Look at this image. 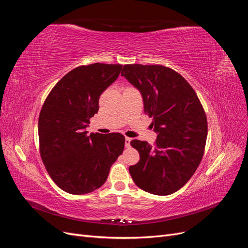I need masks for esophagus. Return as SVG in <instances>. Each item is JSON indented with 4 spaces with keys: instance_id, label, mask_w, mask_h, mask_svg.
I'll list each match as a JSON object with an SVG mask.
<instances>
[{
    "instance_id": "obj_1",
    "label": "esophagus",
    "mask_w": 248,
    "mask_h": 248,
    "mask_svg": "<svg viewBox=\"0 0 248 248\" xmlns=\"http://www.w3.org/2000/svg\"><path fill=\"white\" fill-rule=\"evenodd\" d=\"M130 141H131L130 138H125V147L126 148H129L130 147Z\"/></svg>"
}]
</instances>
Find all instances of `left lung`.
I'll list each match as a JSON object with an SVG mask.
<instances>
[{
    "mask_svg": "<svg viewBox=\"0 0 248 248\" xmlns=\"http://www.w3.org/2000/svg\"><path fill=\"white\" fill-rule=\"evenodd\" d=\"M121 76L140 90L145 114L157 132L153 146L130 141L140 153V161L129 167L133 182L157 196L174 193L188 182L204 155L205 110L192 87L169 67L127 64Z\"/></svg>",
    "mask_w": 248,
    "mask_h": 248,
    "instance_id": "left-lung-1",
    "label": "left lung"
}]
</instances>
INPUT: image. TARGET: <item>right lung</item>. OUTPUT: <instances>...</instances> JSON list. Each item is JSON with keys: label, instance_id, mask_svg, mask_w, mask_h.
<instances>
[{"label": "right lung", "instance_id": "right-lung-1", "mask_svg": "<svg viewBox=\"0 0 248 248\" xmlns=\"http://www.w3.org/2000/svg\"><path fill=\"white\" fill-rule=\"evenodd\" d=\"M122 65L78 66L60 79L44 101L38 120L39 151L48 175L71 194L91 192L107 181L122 154L121 133L85 131L99 109V97L114 82Z\"/></svg>", "mask_w": 248, "mask_h": 248}]
</instances>
